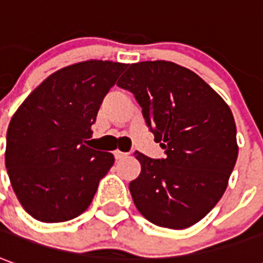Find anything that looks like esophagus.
Segmentation results:
<instances>
[{"mask_svg":"<svg viewBox=\"0 0 263 263\" xmlns=\"http://www.w3.org/2000/svg\"><path fill=\"white\" fill-rule=\"evenodd\" d=\"M127 156V153H124V152H120V150H116L114 152V157L117 159V160H120V159H124Z\"/></svg>","mask_w":263,"mask_h":263,"instance_id":"esophagus-1","label":"esophagus"}]
</instances>
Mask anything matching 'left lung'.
Wrapping results in <instances>:
<instances>
[{"instance_id":"left-lung-1","label":"left lung","mask_w":263,"mask_h":263,"mask_svg":"<svg viewBox=\"0 0 263 263\" xmlns=\"http://www.w3.org/2000/svg\"><path fill=\"white\" fill-rule=\"evenodd\" d=\"M117 86L135 94L166 153H135L142 172L128 189L137 211L162 228L195 225L225 193L238 159L231 108L197 74L172 61L132 64Z\"/></svg>"}]
</instances>
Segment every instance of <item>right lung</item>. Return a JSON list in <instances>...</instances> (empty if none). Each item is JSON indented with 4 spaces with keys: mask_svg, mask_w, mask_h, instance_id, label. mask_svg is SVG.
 <instances>
[{
    "mask_svg": "<svg viewBox=\"0 0 263 263\" xmlns=\"http://www.w3.org/2000/svg\"><path fill=\"white\" fill-rule=\"evenodd\" d=\"M126 67L101 60L64 67L12 116L5 167L20 203L34 219L66 222L90 206L114 156L84 143L103 99Z\"/></svg>",
    "mask_w": 263,
    "mask_h": 263,
    "instance_id": "obj_1",
    "label": "right lung"
}]
</instances>
